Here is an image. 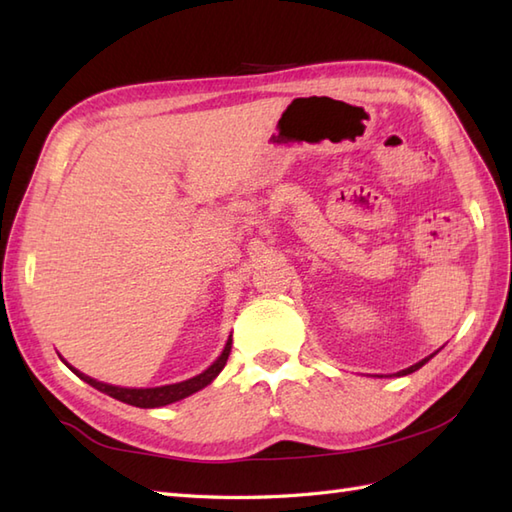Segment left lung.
Returning a JSON list of instances; mask_svg holds the SVG:
<instances>
[{"mask_svg": "<svg viewBox=\"0 0 512 512\" xmlns=\"http://www.w3.org/2000/svg\"><path fill=\"white\" fill-rule=\"evenodd\" d=\"M431 358H433V354H431V356H427V358H422V361H420V363H416V365H411V367H407V369H402V372H398L396 376H407V374H411V372H416V369H420L424 363L431 361Z\"/></svg>", "mask_w": 512, "mask_h": 512, "instance_id": "8db88e82", "label": "left lung"}]
</instances>
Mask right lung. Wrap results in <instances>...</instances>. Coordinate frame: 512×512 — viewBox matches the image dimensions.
Masks as SVG:
<instances>
[{
	"label": "right lung",
	"mask_w": 512,
	"mask_h": 512,
	"mask_svg": "<svg viewBox=\"0 0 512 512\" xmlns=\"http://www.w3.org/2000/svg\"><path fill=\"white\" fill-rule=\"evenodd\" d=\"M231 345H233V339L228 336V341L224 345V352L217 356V361L209 367L204 369L202 374L193 376L189 380H182V383H176V385H165V387H149V389H129V387H116V385H107V383H99V380H94L90 376L81 374L79 369H74L72 365H68L72 372L79 376L81 380H85V383L92 385L94 389L103 391V394L112 396L116 400L121 402H127V405H134V407H140V409H154V407H165V405H171V402L176 400H182L187 398L191 394H195V391L204 389L206 385H211V380L222 372L226 361H228V354H231Z\"/></svg>",
	"instance_id": "add662e5"
}]
</instances>
